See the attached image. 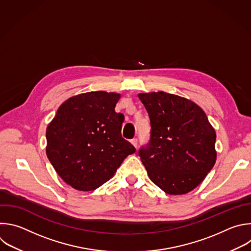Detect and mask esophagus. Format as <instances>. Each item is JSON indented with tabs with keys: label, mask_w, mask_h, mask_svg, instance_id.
<instances>
[{
	"label": "esophagus",
	"mask_w": 251,
	"mask_h": 251,
	"mask_svg": "<svg viewBox=\"0 0 251 251\" xmlns=\"http://www.w3.org/2000/svg\"><path fill=\"white\" fill-rule=\"evenodd\" d=\"M131 144H132V145L137 149V147H138V140H137L136 138L132 139V140H131Z\"/></svg>",
	"instance_id": "1"
}]
</instances>
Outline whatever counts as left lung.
Returning <instances> with one entry per match:
<instances>
[{"label": "left lung", "mask_w": 251, "mask_h": 251, "mask_svg": "<svg viewBox=\"0 0 251 251\" xmlns=\"http://www.w3.org/2000/svg\"><path fill=\"white\" fill-rule=\"evenodd\" d=\"M151 121V139L139 155L150 179L170 195L196 188L217 159L216 132L190 100L164 92L139 94Z\"/></svg>", "instance_id": "left-lung-1"}]
</instances>
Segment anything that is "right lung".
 Instances as JSON below:
<instances>
[{"label":"right lung","mask_w":251,"mask_h":251,"mask_svg":"<svg viewBox=\"0 0 251 251\" xmlns=\"http://www.w3.org/2000/svg\"><path fill=\"white\" fill-rule=\"evenodd\" d=\"M120 94L103 91L68 99L46 129V154L58 176L79 191L96 190L136 151L122 138Z\"/></svg>","instance_id":"obj_1"}]
</instances>
